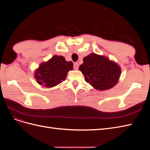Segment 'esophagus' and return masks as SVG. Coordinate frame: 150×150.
Masks as SVG:
<instances>
[{
	"mask_svg": "<svg viewBox=\"0 0 150 150\" xmlns=\"http://www.w3.org/2000/svg\"><path fill=\"white\" fill-rule=\"evenodd\" d=\"M73 66H74V68L75 69H78V67H79V64L78 62H74Z\"/></svg>",
	"mask_w": 150,
	"mask_h": 150,
	"instance_id": "34e87169",
	"label": "esophagus"
}]
</instances>
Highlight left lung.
I'll return each instance as SVG.
<instances>
[{"instance_id": "obj_1", "label": "left lung", "mask_w": 150, "mask_h": 150, "mask_svg": "<svg viewBox=\"0 0 150 150\" xmlns=\"http://www.w3.org/2000/svg\"><path fill=\"white\" fill-rule=\"evenodd\" d=\"M87 83L99 91L111 89L117 83L120 67L108 58L92 53L83 59L79 67Z\"/></svg>"}]
</instances>
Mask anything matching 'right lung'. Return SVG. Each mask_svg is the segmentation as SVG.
I'll return each instance as SVG.
<instances>
[{
    "mask_svg": "<svg viewBox=\"0 0 150 150\" xmlns=\"http://www.w3.org/2000/svg\"><path fill=\"white\" fill-rule=\"evenodd\" d=\"M73 64L67 62L64 57L54 56L47 62H44L35 72V78L41 86L51 88L65 80L67 72L72 69Z\"/></svg>",
    "mask_w": 150,
    "mask_h": 150,
    "instance_id": "1",
    "label": "right lung"
}]
</instances>
